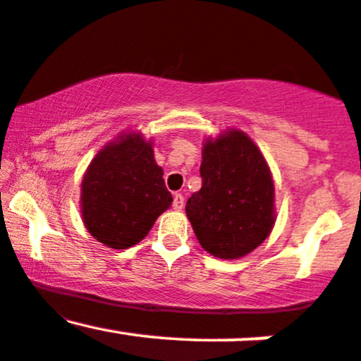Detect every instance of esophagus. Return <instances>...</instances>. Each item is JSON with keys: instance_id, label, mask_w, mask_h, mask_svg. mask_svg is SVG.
<instances>
[{"instance_id": "34e87169", "label": "esophagus", "mask_w": 361, "mask_h": 361, "mask_svg": "<svg viewBox=\"0 0 361 361\" xmlns=\"http://www.w3.org/2000/svg\"><path fill=\"white\" fill-rule=\"evenodd\" d=\"M183 207H185V197L181 193H175V197H173V209L181 210Z\"/></svg>"}]
</instances>
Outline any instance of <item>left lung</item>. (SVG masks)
<instances>
[{"instance_id":"left-lung-1","label":"left lung","mask_w":361,"mask_h":361,"mask_svg":"<svg viewBox=\"0 0 361 361\" xmlns=\"http://www.w3.org/2000/svg\"><path fill=\"white\" fill-rule=\"evenodd\" d=\"M200 176L185 209L200 246L222 259L256 250L275 224V185L258 146L238 128L209 139Z\"/></svg>"}]
</instances>
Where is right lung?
<instances>
[{"mask_svg": "<svg viewBox=\"0 0 361 361\" xmlns=\"http://www.w3.org/2000/svg\"><path fill=\"white\" fill-rule=\"evenodd\" d=\"M171 202L152 142L139 132L106 144L81 183L82 222L98 243L114 250H127L146 238Z\"/></svg>", "mask_w": 361, "mask_h": 361, "instance_id": "right-lung-1", "label": "right lung"}]
</instances>
